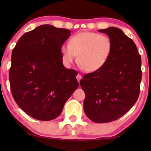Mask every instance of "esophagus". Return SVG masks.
<instances>
[{"instance_id":"34e87169","label":"esophagus","mask_w":151,"mask_h":151,"mask_svg":"<svg viewBox=\"0 0 151 151\" xmlns=\"http://www.w3.org/2000/svg\"><path fill=\"white\" fill-rule=\"evenodd\" d=\"M76 78H77L78 81V82H80V80L82 79V76L80 75V74L78 73V75H77V76H76Z\"/></svg>"}]
</instances>
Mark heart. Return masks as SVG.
<instances>
[{"instance_id": "b5f03b06", "label": "heart", "mask_w": 151, "mask_h": 151, "mask_svg": "<svg viewBox=\"0 0 151 151\" xmlns=\"http://www.w3.org/2000/svg\"><path fill=\"white\" fill-rule=\"evenodd\" d=\"M109 37L98 33L84 32L74 35L69 45H63L60 53L65 63L71 64L77 55V63L84 71L94 72L105 65L112 51Z\"/></svg>"}]
</instances>
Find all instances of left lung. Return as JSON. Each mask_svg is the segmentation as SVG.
I'll list each match as a JSON object with an SVG mask.
<instances>
[{
  "label": "left lung",
  "instance_id": "8db88e82",
  "mask_svg": "<svg viewBox=\"0 0 151 151\" xmlns=\"http://www.w3.org/2000/svg\"><path fill=\"white\" fill-rule=\"evenodd\" d=\"M98 32L108 35L112 51L104 67L85 74L80 84L85 93L86 116L94 122L106 123L119 119L137 100L142 61L135 43L119 28L111 27Z\"/></svg>",
  "mask_w": 151,
  "mask_h": 151
}]
</instances>
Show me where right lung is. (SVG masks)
I'll return each instance as SVG.
<instances>
[{"label":"right lung","instance_id":"right-lung-1","mask_svg":"<svg viewBox=\"0 0 151 151\" xmlns=\"http://www.w3.org/2000/svg\"><path fill=\"white\" fill-rule=\"evenodd\" d=\"M71 31L42 24L20 37L12 50L10 88L16 104L33 118H56L79 84L64 67L60 47Z\"/></svg>","mask_w":151,"mask_h":151}]
</instances>
